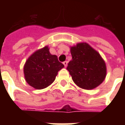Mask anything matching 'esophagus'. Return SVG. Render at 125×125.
Masks as SVG:
<instances>
[{"instance_id":"esophagus-1","label":"esophagus","mask_w":125,"mask_h":125,"mask_svg":"<svg viewBox=\"0 0 125 125\" xmlns=\"http://www.w3.org/2000/svg\"><path fill=\"white\" fill-rule=\"evenodd\" d=\"M67 61H65V62H63V65H64V66H65V67H67Z\"/></svg>"}]
</instances>
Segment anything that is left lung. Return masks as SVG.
Wrapping results in <instances>:
<instances>
[{"instance_id": "8db88e82", "label": "left lung", "mask_w": 125, "mask_h": 125, "mask_svg": "<svg viewBox=\"0 0 125 125\" xmlns=\"http://www.w3.org/2000/svg\"><path fill=\"white\" fill-rule=\"evenodd\" d=\"M72 60L67 69L73 82L81 88L92 89L104 81L106 75L104 61L87 43H78L71 48Z\"/></svg>"}]
</instances>
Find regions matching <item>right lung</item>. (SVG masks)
<instances>
[{
    "mask_svg": "<svg viewBox=\"0 0 125 125\" xmlns=\"http://www.w3.org/2000/svg\"><path fill=\"white\" fill-rule=\"evenodd\" d=\"M64 67L56 55H52L48 47L38 50L30 56L24 66L27 83L35 89L48 87L54 81L58 72Z\"/></svg>",
    "mask_w": 125,
    "mask_h": 125,
    "instance_id": "1",
    "label": "right lung"
}]
</instances>
